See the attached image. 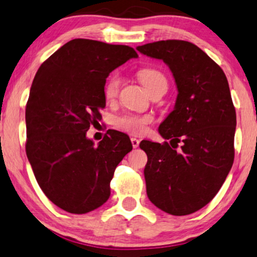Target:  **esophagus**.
Returning <instances> with one entry per match:
<instances>
[{
	"label": "esophagus",
	"mask_w": 257,
	"mask_h": 257,
	"mask_svg": "<svg viewBox=\"0 0 257 257\" xmlns=\"http://www.w3.org/2000/svg\"><path fill=\"white\" fill-rule=\"evenodd\" d=\"M130 141H132V144H133V148L134 149H136V148L140 147V141L137 140V139H135V137H133V139L130 140Z\"/></svg>",
	"instance_id": "1"
}]
</instances>
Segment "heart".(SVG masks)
<instances>
[{
  "label": "heart",
  "mask_w": 257,
  "mask_h": 257,
  "mask_svg": "<svg viewBox=\"0 0 257 257\" xmlns=\"http://www.w3.org/2000/svg\"><path fill=\"white\" fill-rule=\"evenodd\" d=\"M141 83L145 89H150L157 83H166V78L162 72L156 69H143L139 72ZM121 77L117 72H113L106 80L104 93L107 100H112L117 95L120 89ZM152 122V116L150 115H139V114H124L115 120V124L118 129L127 132L133 135H143L147 133L149 124Z\"/></svg>",
  "instance_id": "b5f03b06"
}]
</instances>
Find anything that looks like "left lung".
I'll use <instances>...</instances> for the list:
<instances>
[{"label": "left lung", "mask_w": 257, "mask_h": 257, "mask_svg": "<svg viewBox=\"0 0 257 257\" xmlns=\"http://www.w3.org/2000/svg\"><path fill=\"white\" fill-rule=\"evenodd\" d=\"M142 54L165 62L178 97L158 132L170 143L142 141L148 156L147 194L173 216L202 209L216 196L234 160L236 114L226 76L196 45L163 40L139 46ZM182 148L176 150L177 144Z\"/></svg>", "instance_id": "obj_1"}]
</instances>
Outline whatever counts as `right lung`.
<instances>
[{"label": "right lung", "mask_w": 257, "mask_h": 257, "mask_svg": "<svg viewBox=\"0 0 257 257\" xmlns=\"http://www.w3.org/2000/svg\"><path fill=\"white\" fill-rule=\"evenodd\" d=\"M135 49L89 39L70 40L38 69L26 104V156L41 190L70 213H86L108 200L118 163L133 145L110 130L94 145L86 137L105 108L109 72Z\"/></svg>", "instance_id": "1"}]
</instances>
